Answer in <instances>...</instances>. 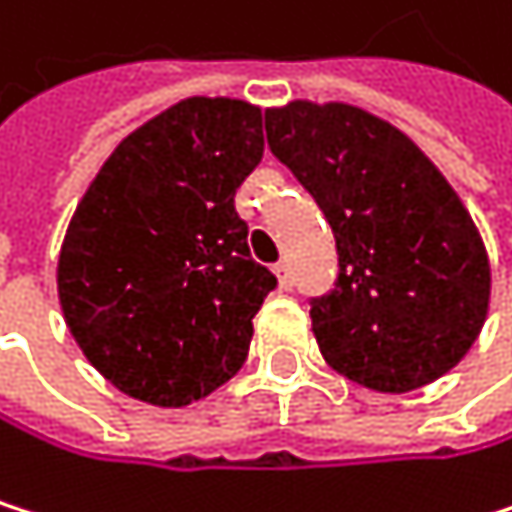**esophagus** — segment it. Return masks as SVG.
<instances>
[{
	"mask_svg": "<svg viewBox=\"0 0 512 512\" xmlns=\"http://www.w3.org/2000/svg\"><path fill=\"white\" fill-rule=\"evenodd\" d=\"M273 273H276V279H279V288L288 291L291 282H294V279H291V264H288V261H279V264L273 267Z\"/></svg>",
	"mask_w": 512,
	"mask_h": 512,
	"instance_id": "esophagus-1",
	"label": "esophagus"
}]
</instances>
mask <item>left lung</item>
<instances>
[{
	"label": "left lung",
	"instance_id": "8db88e82",
	"mask_svg": "<svg viewBox=\"0 0 512 512\" xmlns=\"http://www.w3.org/2000/svg\"><path fill=\"white\" fill-rule=\"evenodd\" d=\"M267 142L337 239V288L309 309L327 367L382 394L449 373L486 324L492 267L446 175L349 102L267 108Z\"/></svg>",
	"mask_w": 512,
	"mask_h": 512
}]
</instances>
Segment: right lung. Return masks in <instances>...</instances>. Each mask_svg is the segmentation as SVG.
Masks as SVG:
<instances>
[{
  "mask_svg": "<svg viewBox=\"0 0 512 512\" xmlns=\"http://www.w3.org/2000/svg\"><path fill=\"white\" fill-rule=\"evenodd\" d=\"M264 157V112L191 96L133 130L84 191L57 294L84 358L151 407L203 400L248 358L276 276L233 197Z\"/></svg>",
  "mask_w": 512,
  "mask_h": 512,
  "instance_id": "right-lung-1",
  "label": "right lung"
}]
</instances>
